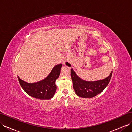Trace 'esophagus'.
<instances>
[{
	"label": "esophagus",
	"mask_w": 132,
	"mask_h": 132,
	"mask_svg": "<svg viewBox=\"0 0 132 132\" xmlns=\"http://www.w3.org/2000/svg\"><path fill=\"white\" fill-rule=\"evenodd\" d=\"M63 65L65 67H68V68H71L72 67V64H71L70 62L68 60V58H64L62 62Z\"/></svg>",
	"instance_id": "esophagus-1"
}]
</instances>
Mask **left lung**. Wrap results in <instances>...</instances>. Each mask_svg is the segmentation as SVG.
<instances>
[{"mask_svg": "<svg viewBox=\"0 0 132 132\" xmlns=\"http://www.w3.org/2000/svg\"><path fill=\"white\" fill-rule=\"evenodd\" d=\"M70 72L74 90L78 96L83 98H93L104 90L111 79L113 73L112 72L108 77L103 80L89 81L81 79L73 68Z\"/></svg>", "mask_w": 132, "mask_h": 132, "instance_id": "8db88e82", "label": "left lung"}]
</instances>
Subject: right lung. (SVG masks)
Masks as SVG:
<instances>
[{
  "label": "right lung",
  "instance_id": "1",
  "mask_svg": "<svg viewBox=\"0 0 132 132\" xmlns=\"http://www.w3.org/2000/svg\"><path fill=\"white\" fill-rule=\"evenodd\" d=\"M62 67L61 64L54 66L47 77L37 82L28 83L21 79L18 76V78L23 90L31 97L42 100L50 99L55 93V81L59 76Z\"/></svg>",
  "mask_w": 132,
  "mask_h": 132
}]
</instances>
